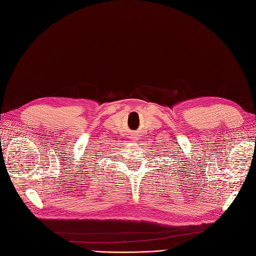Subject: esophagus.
<instances>
[{
	"mask_svg": "<svg viewBox=\"0 0 256 256\" xmlns=\"http://www.w3.org/2000/svg\"><path fill=\"white\" fill-rule=\"evenodd\" d=\"M134 138H138V136H134Z\"/></svg>",
	"mask_w": 256,
	"mask_h": 256,
	"instance_id": "1",
	"label": "esophagus"
}]
</instances>
